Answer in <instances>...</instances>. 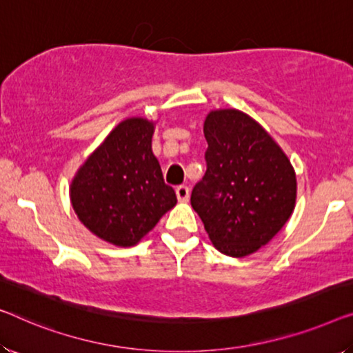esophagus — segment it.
<instances>
[{
	"label": "esophagus",
	"mask_w": 353,
	"mask_h": 353,
	"mask_svg": "<svg viewBox=\"0 0 353 353\" xmlns=\"http://www.w3.org/2000/svg\"><path fill=\"white\" fill-rule=\"evenodd\" d=\"M176 196L179 201H188V198H190V188L185 185H179L176 188Z\"/></svg>",
	"instance_id": "34e87169"
}]
</instances>
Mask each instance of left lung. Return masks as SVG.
Masks as SVG:
<instances>
[{
  "mask_svg": "<svg viewBox=\"0 0 353 353\" xmlns=\"http://www.w3.org/2000/svg\"><path fill=\"white\" fill-rule=\"evenodd\" d=\"M206 172L193 187L192 208L215 249L254 254L290 219L296 177L274 139L236 109L212 110L204 122Z\"/></svg>",
  "mask_w": 353,
  "mask_h": 353,
  "instance_id": "8db88e82",
  "label": "left lung"
}]
</instances>
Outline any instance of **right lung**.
<instances>
[{
  "mask_svg": "<svg viewBox=\"0 0 353 353\" xmlns=\"http://www.w3.org/2000/svg\"><path fill=\"white\" fill-rule=\"evenodd\" d=\"M152 122L123 120L88 157L71 183V203L79 220L114 245L139 243L177 203L152 154Z\"/></svg>",
  "mask_w": 353,
  "mask_h": 353,
  "instance_id": "1",
  "label": "right lung"
}]
</instances>
